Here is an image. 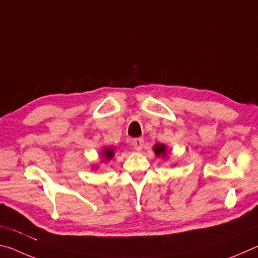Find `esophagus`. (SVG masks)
<instances>
[{
    "label": "esophagus",
    "mask_w": 258,
    "mask_h": 258,
    "mask_svg": "<svg viewBox=\"0 0 258 258\" xmlns=\"http://www.w3.org/2000/svg\"><path fill=\"white\" fill-rule=\"evenodd\" d=\"M143 143H145V141H143V139H141V138L134 139L133 141H132V147L134 148V150L141 151L142 148H143Z\"/></svg>",
    "instance_id": "1"
}]
</instances>
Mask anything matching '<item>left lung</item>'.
Listing matches in <instances>:
<instances>
[{"instance_id":"1","label":"left lung","mask_w":258,"mask_h":258,"mask_svg":"<svg viewBox=\"0 0 258 258\" xmlns=\"http://www.w3.org/2000/svg\"><path fill=\"white\" fill-rule=\"evenodd\" d=\"M154 151H155V154L157 155V156H161V157H164L165 155H166V151H167V148H166V146L165 145H156L155 147H154Z\"/></svg>"}]
</instances>
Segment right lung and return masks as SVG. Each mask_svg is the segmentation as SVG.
I'll use <instances>...</instances> for the list:
<instances>
[{
    "label": "right lung",
    "mask_w": 258,
    "mask_h": 258,
    "mask_svg": "<svg viewBox=\"0 0 258 258\" xmlns=\"http://www.w3.org/2000/svg\"><path fill=\"white\" fill-rule=\"evenodd\" d=\"M101 154H102V156L104 157V159H106V160H110L112 157L115 156V152H113L112 148H104V149H102Z\"/></svg>",
    "instance_id": "add662e5"
}]
</instances>
